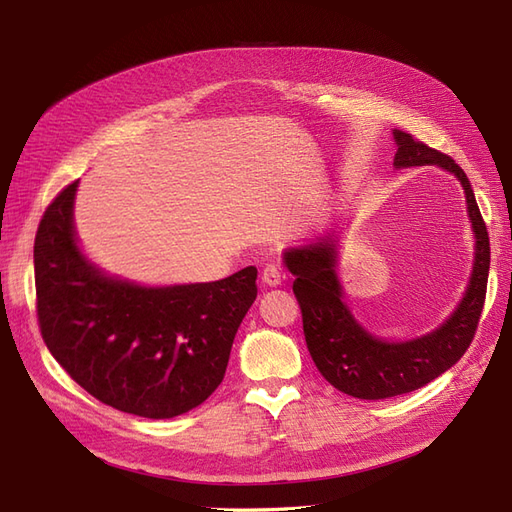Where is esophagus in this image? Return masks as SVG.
I'll return each instance as SVG.
<instances>
[{
	"instance_id": "obj_1",
	"label": "esophagus",
	"mask_w": 512,
	"mask_h": 512,
	"mask_svg": "<svg viewBox=\"0 0 512 512\" xmlns=\"http://www.w3.org/2000/svg\"><path fill=\"white\" fill-rule=\"evenodd\" d=\"M262 282H265L267 286H280L284 282V273H282L280 265L271 262V265L262 269Z\"/></svg>"
}]
</instances>
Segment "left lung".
Listing matches in <instances>:
<instances>
[{
    "label": "left lung",
    "instance_id": "1",
    "mask_svg": "<svg viewBox=\"0 0 512 512\" xmlns=\"http://www.w3.org/2000/svg\"><path fill=\"white\" fill-rule=\"evenodd\" d=\"M393 134L397 141V168L436 164L461 181L476 235V256L468 292L455 314L429 335L404 344H389L371 337L342 303L333 239H322L284 254L286 267L294 275L292 292L301 307L309 354L327 382L337 391L359 399L404 395L451 369L472 344L487 294L489 232L466 173L451 156L431 149L412 134L399 130Z\"/></svg>",
    "mask_w": 512,
    "mask_h": 512
}]
</instances>
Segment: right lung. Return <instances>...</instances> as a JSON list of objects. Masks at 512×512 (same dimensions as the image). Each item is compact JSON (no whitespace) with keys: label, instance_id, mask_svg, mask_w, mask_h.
Returning a JSON list of instances; mask_svg holds the SVG:
<instances>
[{"label":"right lung","instance_id":"1","mask_svg":"<svg viewBox=\"0 0 512 512\" xmlns=\"http://www.w3.org/2000/svg\"><path fill=\"white\" fill-rule=\"evenodd\" d=\"M76 183L46 207L34 241L36 314L70 378L115 410L173 418L218 389L232 342L256 299V267L209 284L143 288L111 280L81 256Z\"/></svg>","mask_w":512,"mask_h":512}]
</instances>
